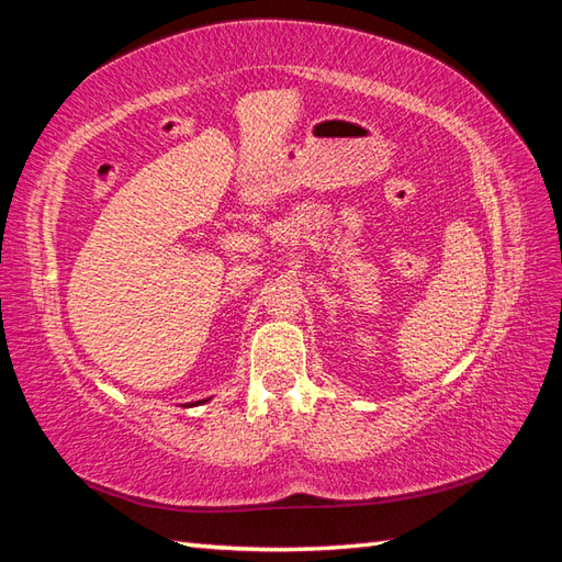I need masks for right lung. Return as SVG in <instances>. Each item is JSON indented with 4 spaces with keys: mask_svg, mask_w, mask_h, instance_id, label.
<instances>
[{
    "mask_svg": "<svg viewBox=\"0 0 562 562\" xmlns=\"http://www.w3.org/2000/svg\"><path fill=\"white\" fill-rule=\"evenodd\" d=\"M205 401H207V398H205ZM205 401H202V403H205ZM198 403H200V401H198Z\"/></svg>",
    "mask_w": 562,
    "mask_h": 562,
    "instance_id": "add662e5",
    "label": "right lung"
}]
</instances>
